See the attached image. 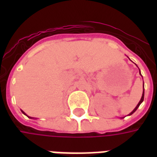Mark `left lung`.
I'll return each instance as SVG.
<instances>
[{
	"instance_id": "1",
	"label": "left lung",
	"mask_w": 157,
	"mask_h": 157,
	"mask_svg": "<svg viewBox=\"0 0 157 157\" xmlns=\"http://www.w3.org/2000/svg\"><path fill=\"white\" fill-rule=\"evenodd\" d=\"M143 101H144V92H143V94H142V97H141V99H140V102H139V103H138V105L136 106V107H135V109H134V110H133V111H132L131 113H129V115H131L132 113H134L135 112V111H136V110H137V109H138L139 108V106L140 105V103H141L142 102H143Z\"/></svg>"
}]
</instances>
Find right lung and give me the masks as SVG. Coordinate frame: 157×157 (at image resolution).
Instances as JSON below:
<instances>
[{
  "label": "right lung",
  "mask_w": 157,
  "mask_h": 157,
  "mask_svg": "<svg viewBox=\"0 0 157 157\" xmlns=\"http://www.w3.org/2000/svg\"><path fill=\"white\" fill-rule=\"evenodd\" d=\"M22 113H23V112H22ZM24 114H25V113H24Z\"/></svg>",
  "instance_id": "add662e5"
}]
</instances>
